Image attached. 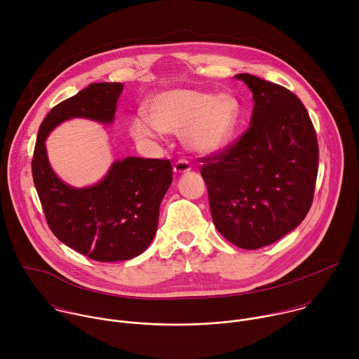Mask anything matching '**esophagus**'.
I'll list each match as a JSON object with an SVG mask.
<instances>
[{
    "label": "esophagus",
    "mask_w": 359,
    "mask_h": 359,
    "mask_svg": "<svg viewBox=\"0 0 359 359\" xmlns=\"http://www.w3.org/2000/svg\"><path fill=\"white\" fill-rule=\"evenodd\" d=\"M190 169H191L190 163H189L187 161H184V159H180V161H177V162L175 163V166H173V170H175V173H186V172H189Z\"/></svg>",
    "instance_id": "obj_1"
}]
</instances>
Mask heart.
Wrapping results in <instances>:
<instances>
[{
	"mask_svg": "<svg viewBox=\"0 0 359 359\" xmlns=\"http://www.w3.org/2000/svg\"><path fill=\"white\" fill-rule=\"evenodd\" d=\"M149 119L135 118L133 137L149 140L155 129L183 136L184 144L198 155H213L231 140L240 119L238 100L222 93L215 96L196 89H172L156 95L149 104Z\"/></svg>",
	"mask_w": 359,
	"mask_h": 359,
	"instance_id": "heart-1",
	"label": "heart"
}]
</instances>
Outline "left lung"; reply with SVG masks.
<instances>
[{"label":"left lung","instance_id":"left-lung-1","mask_svg":"<svg viewBox=\"0 0 359 359\" xmlns=\"http://www.w3.org/2000/svg\"><path fill=\"white\" fill-rule=\"evenodd\" d=\"M252 92L250 128L230 146L201 158L216 229L245 250L269 245L310 212L318 140L302 102L287 88L238 74Z\"/></svg>","mask_w":359,"mask_h":359}]
</instances>
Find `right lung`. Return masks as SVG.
Returning a JSON list of instances; mask_svg holds the SVG:
<instances>
[{
	"instance_id": "add662e5",
	"label": "right lung",
	"mask_w": 359,
	"mask_h": 359,
	"mask_svg": "<svg viewBox=\"0 0 359 359\" xmlns=\"http://www.w3.org/2000/svg\"><path fill=\"white\" fill-rule=\"evenodd\" d=\"M122 90L121 82H99L62 100L41 123L32 158L34 184L49 229L68 247L104 263L130 260L151 243L173 179L170 161L126 158L97 184L75 189L50 169L45 139L72 118L111 123Z\"/></svg>"
}]
</instances>
